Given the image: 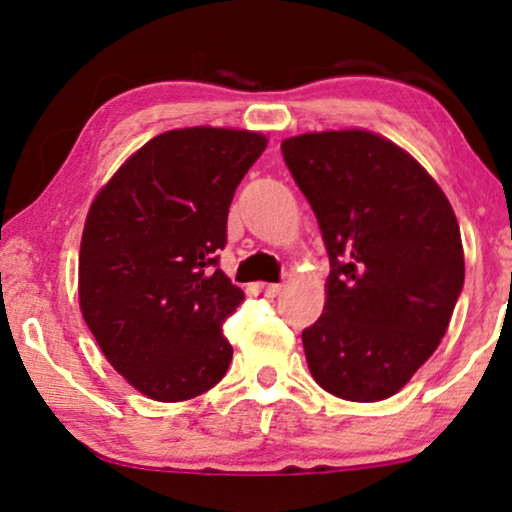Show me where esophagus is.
Returning a JSON list of instances; mask_svg holds the SVG:
<instances>
[{
    "mask_svg": "<svg viewBox=\"0 0 512 512\" xmlns=\"http://www.w3.org/2000/svg\"><path fill=\"white\" fill-rule=\"evenodd\" d=\"M282 289H284L282 284H265V282L256 284V291L261 293V296H265V298H275V296H279V293H282Z\"/></svg>",
    "mask_w": 512,
    "mask_h": 512,
    "instance_id": "34e87169",
    "label": "esophagus"
}]
</instances>
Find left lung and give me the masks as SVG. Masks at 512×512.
<instances>
[{
  "label": "left lung",
  "mask_w": 512,
  "mask_h": 512,
  "mask_svg": "<svg viewBox=\"0 0 512 512\" xmlns=\"http://www.w3.org/2000/svg\"><path fill=\"white\" fill-rule=\"evenodd\" d=\"M282 153L331 261L324 314L303 331L307 366L328 394L384 401L450 326L464 286L457 216L431 174L375 132H307Z\"/></svg>",
  "instance_id": "8db88e82"
}]
</instances>
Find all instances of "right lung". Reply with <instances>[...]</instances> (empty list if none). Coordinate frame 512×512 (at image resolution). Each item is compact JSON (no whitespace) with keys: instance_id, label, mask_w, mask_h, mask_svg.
<instances>
[{"instance_id":"add662e5","label":"right lung","mask_w":512,"mask_h":512,"mask_svg":"<svg viewBox=\"0 0 512 512\" xmlns=\"http://www.w3.org/2000/svg\"><path fill=\"white\" fill-rule=\"evenodd\" d=\"M261 132L181 128L153 137L95 195L79 251L83 319L137 391L179 403L221 382V326L244 300L216 268L235 188Z\"/></svg>"}]
</instances>
